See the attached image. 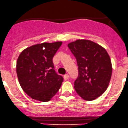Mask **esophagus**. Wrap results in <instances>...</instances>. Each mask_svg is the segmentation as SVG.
Instances as JSON below:
<instances>
[{
    "mask_svg": "<svg viewBox=\"0 0 128 128\" xmlns=\"http://www.w3.org/2000/svg\"><path fill=\"white\" fill-rule=\"evenodd\" d=\"M64 80H67L68 79H69V75H68V74H65V75L64 76Z\"/></svg>",
    "mask_w": 128,
    "mask_h": 128,
    "instance_id": "esophagus-1",
    "label": "esophagus"
}]
</instances>
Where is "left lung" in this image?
Wrapping results in <instances>:
<instances>
[{
    "label": "left lung",
    "mask_w": 128,
    "mask_h": 128,
    "mask_svg": "<svg viewBox=\"0 0 128 128\" xmlns=\"http://www.w3.org/2000/svg\"><path fill=\"white\" fill-rule=\"evenodd\" d=\"M68 47L76 59L78 76L74 89L84 100L92 101L106 90L112 76L111 60L101 46L86 40H78Z\"/></svg>",
    "instance_id": "obj_1"
}]
</instances>
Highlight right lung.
<instances>
[{"label": "right lung", "instance_id": "right-lung-1", "mask_svg": "<svg viewBox=\"0 0 128 128\" xmlns=\"http://www.w3.org/2000/svg\"><path fill=\"white\" fill-rule=\"evenodd\" d=\"M62 42L34 45L23 50L16 64L19 82L32 99L47 102L58 92L64 81L54 70L52 58Z\"/></svg>", "mask_w": 128, "mask_h": 128}]
</instances>
